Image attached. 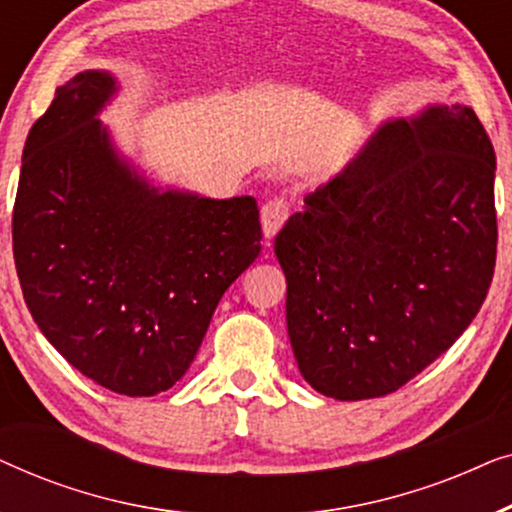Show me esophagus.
I'll use <instances>...</instances> for the list:
<instances>
[{"instance_id": "1", "label": "esophagus", "mask_w": 512, "mask_h": 512, "mask_svg": "<svg viewBox=\"0 0 512 512\" xmlns=\"http://www.w3.org/2000/svg\"><path fill=\"white\" fill-rule=\"evenodd\" d=\"M286 219H289V202L284 198H272L270 202H265L261 209V226L265 240L275 237Z\"/></svg>"}]
</instances>
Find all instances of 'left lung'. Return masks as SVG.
Masks as SVG:
<instances>
[{
    "label": "left lung",
    "mask_w": 512,
    "mask_h": 512,
    "mask_svg": "<svg viewBox=\"0 0 512 512\" xmlns=\"http://www.w3.org/2000/svg\"><path fill=\"white\" fill-rule=\"evenodd\" d=\"M496 156L466 104L384 121L275 237L300 375L338 401L387 396L485 303Z\"/></svg>",
    "instance_id": "left-lung-1"
}]
</instances>
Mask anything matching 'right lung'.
Returning a JSON list of instances; mask_svg holds the SVG:
<instances>
[{
    "instance_id": "right-lung-1",
    "label": "right lung",
    "mask_w": 512,
    "mask_h": 512,
    "mask_svg": "<svg viewBox=\"0 0 512 512\" xmlns=\"http://www.w3.org/2000/svg\"><path fill=\"white\" fill-rule=\"evenodd\" d=\"M118 79L86 69L32 125L13 207V258L32 319L104 389L156 396L191 368L230 284L261 254L251 195L151 184L102 109Z\"/></svg>"
}]
</instances>
